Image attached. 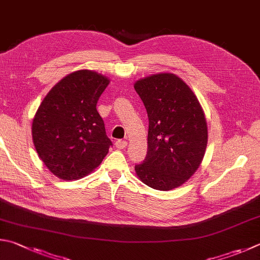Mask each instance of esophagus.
Segmentation results:
<instances>
[{"label":"esophagus","mask_w":260,"mask_h":260,"mask_svg":"<svg viewBox=\"0 0 260 260\" xmlns=\"http://www.w3.org/2000/svg\"><path fill=\"white\" fill-rule=\"evenodd\" d=\"M115 145H116V148L117 149H125L126 146H127V142L126 141H122V140H118V141H116V143H115Z\"/></svg>","instance_id":"34e87169"}]
</instances>
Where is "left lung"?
I'll use <instances>...</instances> for the list:
<instances>
[{
	"label": "left lung",
	"mask_w": 260,
	"mask_h": 260,
	"mask_svg": "<svg viewBox=\"0 0 260 260\" xmlns=\"http://www.w3.org/2000/svg\"><path fill=\"white\" fill-rule=\"evenodd\" d=\"M136 93L148 112V152L135 171L146 185L168 191L199 168L208 141L207 122L194 93L173 74L138 81Z\"/></svg>",
	"instance_id": "obj_1"
}]
</instances>
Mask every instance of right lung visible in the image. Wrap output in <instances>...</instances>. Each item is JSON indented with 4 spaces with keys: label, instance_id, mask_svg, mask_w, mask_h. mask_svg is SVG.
I'll use <instances>...</instances> for the list:
<instances>
[{
    "label": "right lung",
    "instance_id": "obj_1",
    "mask_svg": "<svg viewBox=\"0 0 260 260\" xmlns=\"http://www.w3.org/2000/svg\"><path fill=\"white\" fill-rule=\"evenodd\" d=\"M109 79L78 70L55 85L32 120L35 149L50 171L62 179H78L101 164L112 145L96 103Z\"/></svg>",
    "mask_w": 260,
    "mask_h": 260
}]
</instances>
